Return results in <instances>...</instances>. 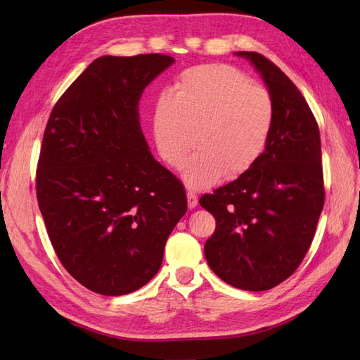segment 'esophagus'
I'll return each instance as SVG.
<instances>
[{"instance_id": "34e87169", "label": "esophagus", "mask_w": 360, "mask_h": 360, "mask_svg": "<svg viewBox=\"0 0 360 360\" xmlns=\"http://www.w3.org/2000/svg\"><path fill=\"white\" fill-rule=\"evenodd\" d=\"M186 197H188V205H189V209H193V207L198 204L197 195H195L193 192H188V193H186Z\"/></svg>"}]
</instances>
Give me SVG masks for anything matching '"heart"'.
Masks as SVG:
<instances>
[{
    "instance_id": "b5f03b06",
    "label": "heart",
    "mask_w": 360,
    "mask_h": 360,
    "mask_svg": "<svg viewBox=\"0 0 360 360\" xmlns=\"http://www.w3.org/2000/svg\"><path fill=\"white\" fill-rule=\"evenodd\" d=\"M155 138L162 159L184 171L191 188H204L222 174L237 179L266 153L276 123V103L264 85L230 64H200L183 70L174 94L155 111Z\"/></svg>"
}]
</instances>
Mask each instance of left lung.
<instances>
[{"label": "left lung", "mask_w": 360, "mask_h": 360, "mask_svg": "<svg viewBox=\"0 0 360 360\" xmlns=\"http://www.w3.org/2000/svg\"><path fill=\"white\" fill-rule=\"evenodd\" d=\"M237 56L263 76L276 123L252 169L200 198L216 219L204 254L226 284L264 291L290 278L312 243L324 205L321 141L317 120L288 76L258 52Z\"/></svg>", "instance_id": "8db88e82"}]
</instances>
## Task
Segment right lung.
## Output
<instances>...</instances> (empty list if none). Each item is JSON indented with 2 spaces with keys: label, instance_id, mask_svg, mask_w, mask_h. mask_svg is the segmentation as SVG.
<instances>
[{
  "label": "right lung",
  "instance_id": "obj_1",
  "mask_svg": "<svg viewBox=\"0 0 360 360\" xmlns=\"http://www.w3.org/2000/svg\"><path fill=\"white\" fill-rule=\"evenodd\" d=\"M163 53L94 60L63 93L43 134L37 202L53 250L94 292L123 296L153 278L188 210L181 181L151 156L139 126Z\"/></svg>",
  "mask_w": 360,
  "mask_h": 360
}]
</instances>
